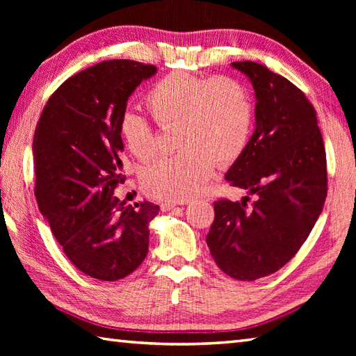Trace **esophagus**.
<instances>
[{
	"instance_id": "34e87169",
	"label": "esophagus",
	"mask_w": 356,
	"mask_h": 356,
	"mask_svg": "<svg viewBox=\"0 0 356 356\" xmlns=\"http://www.w3.org/2000/svg\"><path fill=\"white\" fill-rule=\"evenodd\" d=\"M176 207H177L176 203H172V202H162V203H161V209L165 211V213H166V211L174 209Z\"/></svg>"
}]
</instances>
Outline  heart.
Instances as JSON below:
<instances>
[{
	"mask_svg": "<svg viewBox=\"0 0 356 356\" xmlns=\"http://www.w3.org/2000/svg\"><path fill=\"white\" fill-rule=\"evenodd\" d=\"M145 107L162 128L176 127V147L182 148L142 171L143 190L161 200L191 199L211 177L214 162L223 166L237 161L251 134V97L228 76L170 73L149 88ZM120 133L139 161L154 156V134L145 119L125 113Z\"/></svg>",
	"mask_w": 356,
	"mask_h": 356,
	"instance_id": "heart-1",
	"label": "heart"
}]
</instances>
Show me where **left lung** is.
<instances>
[{
	"instance_id": "left-lung-1",
	"label": "left lung",
	"mask_w": 356,
	"mask_h": 356,
	"mask_svg": "<svg viewBox=\"0 0 356 356\" xmlns=\"http://www.w3.org/2000/svg\"><path fill=\"white\" fill-rule=\"evenodd\" d=\"M255 92V131L225 179L255 195L218 200L207 243L217 266L241 282L274 274L298 252L327 194L316 111L291 81L252 61L232 63Z\"/></svg>"
}]
</instances>
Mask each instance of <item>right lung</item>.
<instances>
[{"instance_id":"1","label":"right lung","mask_w":356,"mask_h":356,"mask_svg":"<svg viewBox=\"0 0 356 356\" xmlns=\"http://www.w3.org/2000/svg\"><path fill=\"white\" fill-rule=\"evenodd\" d=\"M156 65L102 61L67 79L45 104L33 136L35 194L69 260L86 275L116 282L148 252L151 202L127 205L120 138L127 101Z\"/></svg>"}]
</instances>
